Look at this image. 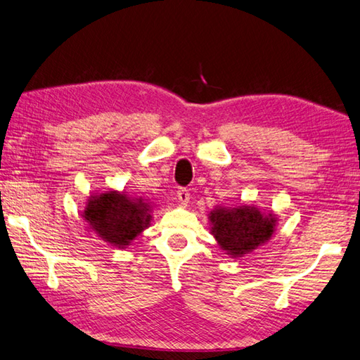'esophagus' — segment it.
Here are the masks:
<instances>
[{
    "mask_svg": "<svg viewBox=\"0 0 360 360\" xmlns=\"http://www.w3.org/2000/svg\"><path fill=\"white\" fill-rule=\"evenodd\" d=\"M190 200V193L187 188H179L178 190V202L181 205H187V202Z\"/></svg>",
    "mask_w": 360,
    "mask_h": 360,
    "instance_id": "esophagus-1",
    "label": "esophagus"
}]
</instances>
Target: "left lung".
I'll return each instance as SVG.
<instances>
[{
    "label": "left lung",
    "instance_id": "left-lung-1",
    "mask_svg": "<svg viewBox=\"0 0 360 360\" xmlns=\"http://www.w3.org/2000/svg\"><path fill=\"white\" fill-rule=\"evenodd\" d=\"M210 233L229 257H242L269 242L278 225L273 212L253 204L216 205L208 213Z\"/></svg>",
    "mask_w": 360,
    "mask_h": 360
}]
</instances>
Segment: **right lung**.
Listing matches in <instances>:
<instances>
[{
  "label": "right lung",
  "instance_id": "obj_1",
  "mask_svg": "<svg viewBox=\"0 0 360 360\" xmlns=\"http://www.w3.org/2000/svg\"><path fill=\"white\" fill-rule=\"evenodd\" d=\"M153 205L144 198L129 196L125 191L107 190L91 195L82 212L89 230L107 245L127 248L152 224Z\"/></svg>",
  "mask_w": 360,
  "mask_h": 360
}]
</instances>
